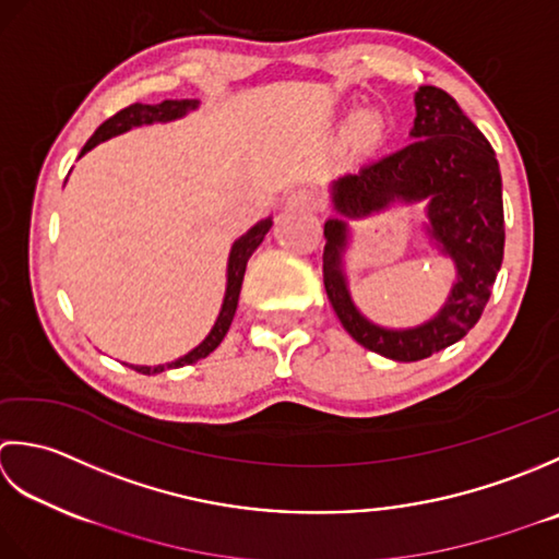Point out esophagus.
I'll return each instance as SVG.
<instances>
[{"label": "esophagus", "mask_w": 559, "mask_h": 559, "mask_svg": "<svg viewBox=\"0 0 559 559\" xmlns=\"http://www.w3.org/2000/svg\"><path fill=\"white\" fill-rule=\"evenodd\" d=\"M289 210H316L318 207V198L311 190H296L294 195L287 200Z\"/></svg>", "instance_id": "esophagus-1"}]
</instances>
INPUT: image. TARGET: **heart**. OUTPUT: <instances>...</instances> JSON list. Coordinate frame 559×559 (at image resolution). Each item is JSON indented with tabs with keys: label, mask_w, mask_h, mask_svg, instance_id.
<instances>
[{
	"label": "heart",
	"mask_w": 559,
	"mask_h": 559,
	"mask_svg": "<svg viewBox=\"0 0 559 559\" xmlns=\"http://www.w3.org/2000/svg\"><path fill=\"white\" fill-rule=\"evenodd\" d=\"M352 136L361 146H371L383 136V118L373 110H364L352 120Z\"/></svg>",
	"instance_id": "b5f03b06"
}]
</instances>
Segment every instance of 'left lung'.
<instances>
[{
    "label": "left lung",
    "mask_w": 559,
    "mask_h": 559,
    "mask_svg": "<svg viewBox=\"0 0 559 559\" xmlns=\"http://www.w3.org/2000/svg\"><path fill=\"white\" fill-rule=\"evenodd\" d=\"M413 142L361 166L333 183V207L343 214L325 222L323 284L347 333L376 355L419 361L468 335L480 321L504 258L502 176L495 150L459 104L437 86L415 94ZM428 200V233L456 265V284L431 322L391 331L371 324L350 301L342 255L345 218L380 211L393 201Z\"/></svg>",
    "instance_id": "left-lung-1"
}]
</instances>
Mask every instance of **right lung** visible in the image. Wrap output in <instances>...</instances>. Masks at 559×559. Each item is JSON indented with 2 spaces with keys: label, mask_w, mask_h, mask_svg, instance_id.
<instances>
[{
  "label": "right lung",
  "mask_w": 559,
  "mask_h": 559,
  "mask_svg": "<svg viewBox=\"0 0 559 559\" xmlns=\"http://www.w3.org/2000/svg\"><path fill=\"white\" fill-rule=\"evenodd\" d=\"M200 100L195 98H183V100H164V104H156V106H146V104H132L128 108H122L116 116L108 118L100 128L91 134V140L84 144L82 156L86 152L94 150L96 144L110 140V136L128 132L132 128H140V124H152V122H168V120H176V118H183L186 112L195 110ZM272 219L258 222L253 229L246 231L238 241L231 246V253H229V267H226V294H224V304H222V311L216 316V323L210 330V335L202 340V343L190 349L186 357H180L176 361H168V364H158V367H132L134 371L140 373H162L166 369H178V367H186V364H195L200 359H204L219 347V343L224 340V335L229 333V325L234 321V313H236V306H238V294H241V284H243V275H246V265H248V258L255 253V248L263 243L265 234L270 231Z\"/></svg>",
  "instance_id": "obj_1"
}]
</instances>
